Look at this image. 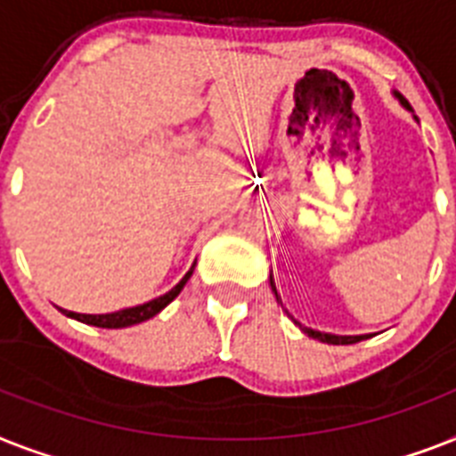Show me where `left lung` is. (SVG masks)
I'll list each match as a JSON object with an SVG mask.
<instances>
[{"label": "left lung", "instance_id": "left-lung-1", "mask_svg": "<svg viewBox=\"0 0 456 456\" xmlns=\"http://www.w3.org/2000/svg\"><path fill=\"white\" fill-rule=\"evenodd\" d=\"M394 95H395V98H398V102H401V105L405 107V110H408V112H412V107H410L408 100L403 98L401 94H395V91H394ZM414 119H417V117H414ZM269 286H272L273 295H276V299H279V302H281L279 292H276V283H273L272 276H269ZM292 321H295V318H292ZM295 325H299V330L305 332V335L314 337V339H318V342H325V344H356V342H361V339H368V337H372V335H332V332L312 330V328H306V325H302V323H299V321H295Z\"/></svg>", "mask_w": 456, "mask_h": 456}]
</instances>
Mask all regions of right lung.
I'll return each mask as SVG.
<instances>
[{"instance_id": "obj_1", "label": "right lung", "mask_w": 456, "mask_h": 456, "mask_svg": "<svg viewBox=\"0 0 456 456\" xmlns=\"http://www.w3.org/2000/svg\"><path fill=\"white\" fill-rule=\"evenodd\" d=\"M194 266L196 262L191 265L190 272L184 273L183 281H180L175 288H170L166 295L150 299V302H144V305L128 306V309H119V312H112V314H77V312H68V309H62V314L74 318V321H81V323L95 325V328H128V325H138L142 323V321H150L151 316H157L161 309H166V306H168L177 295H180L184 283H187L191 273H194Z\"/></svg>"}]
</instances>
